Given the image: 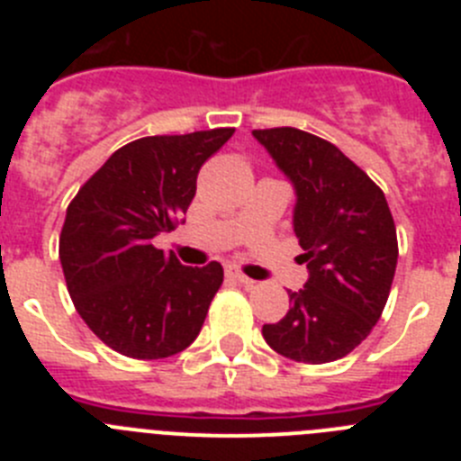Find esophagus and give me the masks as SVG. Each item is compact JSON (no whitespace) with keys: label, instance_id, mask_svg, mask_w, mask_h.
Here are the masks:
<instances>
[{"label":"esophagus","instance_id":"34e87169","mask_svg":"<svg viewBox=\"0 0 461 461\" xmlns=\"http://www.w3.org/2000/svg\"><path fill=\"white\" fill-rule=\"evenodd\" d=\"M226 272H228V275H230V276H233V279L238 281V284H242V286H254V284H256L254 279H249V276H247V275H242V272H240L238 267H228Z\"/></svg>","mask_w":461,"mask_h":461}]
</instances>
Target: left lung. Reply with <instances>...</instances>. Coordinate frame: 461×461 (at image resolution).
<instances>
[{"mask_svg": "<svg viewBox=\"0 0 461 461\" xmlns=\"http://www.w3.org/2000/svg\"><path fill=\"white\" fill-rule=\"evenodd\" d=\"M256 140L295 191L293 230L307 284L263 337L279 356L307 365L339 360L367 339L388 303L397 230L383 191L332 142L281 126Z\"/></svg>", "mask_w": 461, "mask_h": 461, "instance_id": "obj_1", "label": "left lung"}]
</instances>
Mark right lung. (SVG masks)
Segmentation results:
<instances>
[{
    "label": "right lung",
    "instance_id": "right-lung-1",
    "mask_svg": "<svg viewBox=\"0 0 461 461\" xmlns=\"http://www.w3.org/2000/svg\"><path fill=\"white\" fill-rule=\"evenodd\" d=\"M235 129L148 136L117 149L73 198L59 260L73 304L122 356L185 351L205 323L223 267H186L152 244L182 221L198 170Z\"/></svg>",
    "mask_w": 461,
    "mask_h": 461
}]
</instances>
